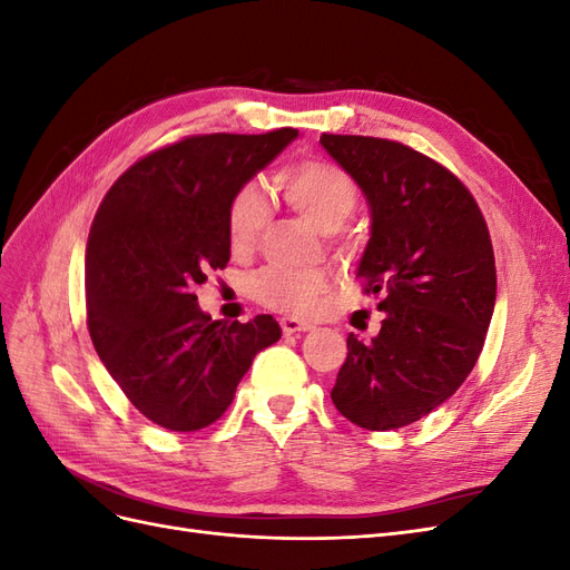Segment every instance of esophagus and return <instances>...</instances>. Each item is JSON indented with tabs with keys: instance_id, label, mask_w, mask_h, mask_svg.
I'll use <instances>...</instances> for the list:
<instances>
[{
	"instance_id": "1",
	"label": "esophagus",
	"mask_w": 570,
	"mask_h": 570,
	"mask_svg": "<svg viewBox=\"0 0 570 570\" xmlns=\"http://www.w3.org/2000/svg\"><path fill=\"white\" fill-rule=\"evenodd\" d=\"M281 327H283V335H297V333L314 331L312 323L297 321V318H283V321H281Z\"/></svg>"
}]
</instances>
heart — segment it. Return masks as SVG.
<instances>
[{"mask_svg": "<svg viewBox=\"0 0 570 570\" xmlns=\"http://www.w3.org/2000/svg\"><path fill=\"white\" fill-rule=\"evenodd\" d=\"M278 189L292 212L312 223L321 233L340 230L358 204V187L342 166L323 159H306L285 168ZM271 220V206L262 187L247 183L228 204L226 228L230 247L247 254ZM327 281L321 273L266 268L254 283V295L266 308L292 316H306L325 295Z\"/></svg>", "mask_w": 570, "mask_h": 570, "instance_id": "b5f03b06", "label": "heart"}]
</instances>
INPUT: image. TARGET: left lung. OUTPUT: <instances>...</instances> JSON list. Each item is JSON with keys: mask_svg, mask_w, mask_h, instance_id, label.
<instances>
[{"mask_svg": "<svg viewBox=\"0 0 570 570\" xmlns=\"http://www.w3.org/2000/svg\"><path fill=\"white\" fill-rule=\"evenodd\" d=\"M366 195L371 239L356 271L381 299V333L347 337L331 392L344 419L394 430L461 387L485 344L497 271L488 223L465 185L425 154L364 135H321Z\"/></svg>", "mask_w": 570, "mask_h": 570, "instance_id": "obj_1", "label": "left lung"}]
</instances>
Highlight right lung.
<instances>
[{
    "label": "right lung",
    "instance_id": "right-lung-1",
    "mask_svg": "<svg viewBox=\"0 0 570 570\" xmlns=\"http://www.w3.org/2000/svg\"><path fill=\"white\" fill-rule=\"evenodd\" d=\"M297 135H189L132 164L101 199L85 254L88 331L151 423L176 433L212 425L254 356L281 340L268 314L212 321L195 289L228 264L233 195Z\"/></svg>",
    "mask_w": 570,
    "mask_h": 570
}]
</instances>
